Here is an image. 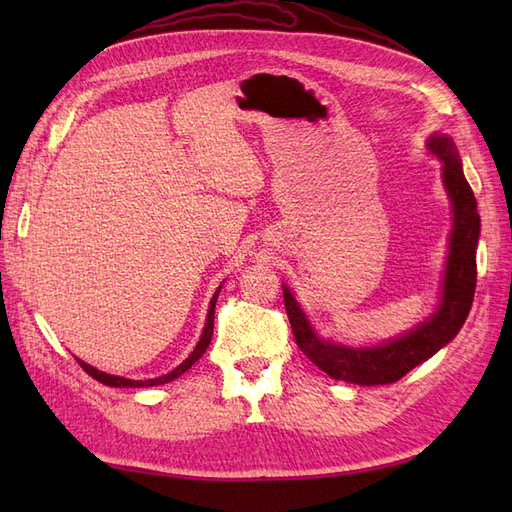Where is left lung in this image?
<instances>
[{
  "instance_id": "left-lung-1",
  "label": "left lung",
  "mask_w": 512,
  "mask_h": 512,
  "mask_svg": "<svg viewBox=\"0 0 512 512\" xmlns=\"http://www.w3.org/2000/svg\"><path fill=\"white\" fill-rule=\"evenodd\" d=\"M427 149L442 162V183L453 209V228L448 237V256L436 312L389 342L376 346H346L320 337L290 288L282 286L286 314L297 346L309 361L335 380L361 386L397 382L455 339L470 314L476 290V245L480 237L476 198L463 175L453 138L440 132L431 134Z\"/></svg>"
}]
</instances>
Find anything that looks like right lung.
<instances>
[{"label":"right lung","instance_id":"1","mask_svg":"<svg viewBox=\"0 0 512 512\" xmlns=\"http://www.w3.org/2000/svg\"><path fill=\"white\" fill-rule=\"evenodd\" d=\"M220 290H222V284L218 286V290H215L213 299H211V303H209V312H207L205 329H203V335H200V339H198L196 348L190 352L188 359H185L181 365H177L173 371H168V374H164V376H160V378H151V380H130V378H121V376H111V374H106V371H100V369H96L94 365H89V363H85V361H81V359H76V361H79V365L87 371V374H89L91 378H96L98 382H102V384H106V386H115V389H121V386H126V389H143V386H158V384H166V382H170V380H175V378H179L181 374H185V371H188V369H190V367L200 359V356L205 354V350L209 348V344H211V337H213L215 301H218V294H220Z\"/></svg>","mask_w":512,"mask_h":512}]
</instances>
